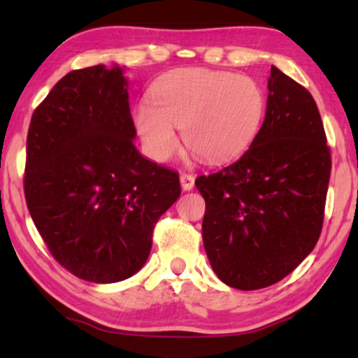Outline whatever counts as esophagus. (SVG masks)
I'll use <instances>...</instances> for the list:
<instances>
[{
	"label": "esophagus",
	"instance_id": "esophagus-1",
	"mask_svg": "<svg viewBox=\"0 0 358 358\" xmlns=\"http://www.w3.org/2000/svg\"><path fill=\"white\" fill-rule=\"evenodd\" d=\"M180 183H181V188H183V191H191L192 188H194V177H192L191 173H181Z\"/></svg>",
	"mask_w": 358,
	"mask_h": 358
}]
</instances>
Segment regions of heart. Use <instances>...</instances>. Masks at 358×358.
Instances as JSON below:
<instances>
[{
  "label": "heart",
  "mask_w": 358,
  "mask_h": 358,
  "mask_svg": "<svg viewBox=\"0 0 358 358\" xmlns=\"http://www.w3.org/2000/svg\"><path fill=\"white\" fill-rule=\"evenodd\" d=\"M264 111V92L255 79L185 68L157 79L152 101H140L135 110V126L156 161H167L178 151L177 127H183L186 146L203 161L218 164L252 145Z\"/></svg>",
  "instance_id": "b5f03b06"
}]
</instances>
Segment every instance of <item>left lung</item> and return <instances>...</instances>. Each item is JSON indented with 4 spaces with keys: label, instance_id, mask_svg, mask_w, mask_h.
I'll use <instances>...</instances> for the list:
<instances>
[{
    "label": "left lung",
    "instance_id": "left-lung-1",
    "mask_svg": "<svg viewBox=\"0 0 358 358\" xmlns=\"http://www.w3.org/2000/svg\"><path fill=\"white\" fill-rule=\"evenodd\" d=\"M264 122L241 159L201 175L202 239L215 274L237 290L287 277L320 237L331 156L308 89L271 66Z\"/></svg>",
    "mask_w": 358,
    "mask_h": 358
}]
</instances>
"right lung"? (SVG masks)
<instances>
[{
  "mask_svg": "<svg viewBox=\"0 0 358 358\" xmlns=\"http://www.w3.org/2000/svg\"><path fill=\"white\" fill-rule=\"evenodd\" d=\"M122 68L70 71L31 116L27 207L52 257L79 279L121 282L150 257L178 199V173L143 157Z\"/></svg>",
  "mask_w": 358,
  "mask_h": 358,
  "instance_id": "obj_1",
  "label": "right lung"
}]
</instances>
